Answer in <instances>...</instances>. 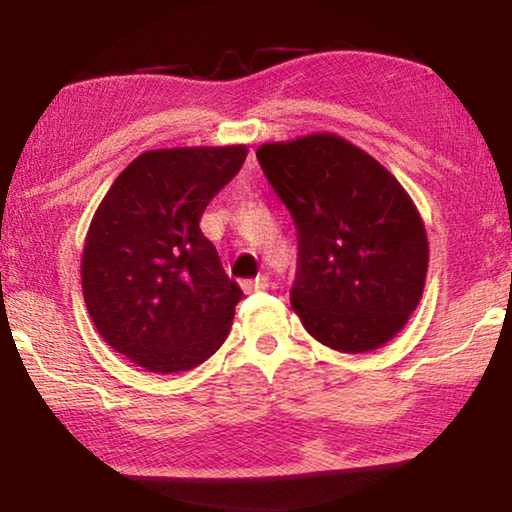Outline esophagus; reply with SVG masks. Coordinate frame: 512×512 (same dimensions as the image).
Listing matches in <instances>:
<instances>
[{"label":"esophagus","mask_w":512,"mask_h":512,"mask_svg":"<svg viewBox=\"0 0 512 512\" xmlns=\"http://www.w3.org/2000/svg\"><path fill=\"white\" fill-rule=\"evenodd\" d=\"M263 289H268V277L265 275H258L256 279H247V282H242L244 293H254V291H263Z\"/></svg>","instance_id":"1"}]
</instances>
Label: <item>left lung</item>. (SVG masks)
I'll list each match as a JSON object with an SVG mask.
<instances>
[{
	"mask_svg": "<svg viewBox=\"0 0 512 512\" xmlns=\"http://www.w3.org/2000/svg\"><path fill=\"white\" fill-rule=\"evenodd\" d=\"M256 158L298 230L291 305L305 331L342 354L387 345L417 310L429 268L415 202L333 132L263 144Z\"/></svg>",
	"mask_w": 512,
	"mask_h": 512,
	"instance_id": "left-lung-1",
	"label": "left lung"
}]
</instances>
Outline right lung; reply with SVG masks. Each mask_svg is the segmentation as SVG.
Segmentation results:
<instances>
[{"label":"right lung","mask_w":512,"mask_h":512,"mask_svg":"<svg viewBox=\"0 0 512 512\" xmlns=\"http://www.w3.org/2000/svg\"><path fill=\"white\" fill-rule=\"evenodd\" d=\"M244 158V144L146 151L90 221L81 258L88 314L111 349L149 373H186L228 338L242 289L200 216Z\"/></svg>","instance_id":"add662e5"}]
</instances>
